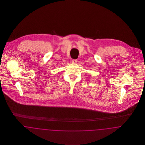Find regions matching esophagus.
I'll return each mask as SVG.
<instances>
[{
    "label": "esophagus",
    "mask_w": 145,
    "mask_h": 145,
    "mask_svg": "<svg viewBox=\"0 0 145 145\" xmlns=\"http://www.w3.org/2000/svg\"><path fill=\"white\" fill-rule=\"evenodd\" d=\"M72 62H73V63H76V62H77V60L73 59V60H72Z\"/></svg>",
    "instance_id": "1"
}]
</instances>
